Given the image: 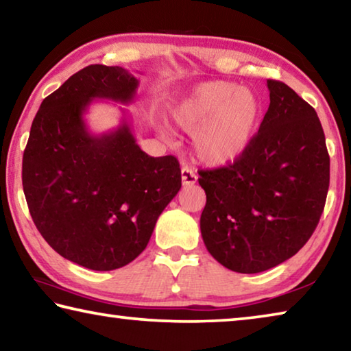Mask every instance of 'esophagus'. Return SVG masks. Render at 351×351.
Returning a JSON list of instances; mask_svg holds the SVG:
<instances>
[{
	"label": "esophagus",
	"mask_w": 351,
	"mask_h": 351,
	"mask_svg": "<svg viewBox=\"0 0 351 351\" xmlns=\"http://www.w3.org/2000/svg\"><path fill=\"white\" fill-rule=\"evenodd\" d=\"M181 181H182V186L184 187H190V186H195L198 181V176L195 175V171L189 167H182L181 169Z\"/></svg>",
	"instance_id": "34e87169"
}]
</instances>
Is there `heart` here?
Instances as JSON below:
<instances>
[{
  "instance_id": "b5f03b06",
  "label": "heart",
  "mask_w": 351,
  "mask_h": 351,
  "mask_svg": "<svg viewBox=\"0 0 351 351\" xmlns=\"http://www.w3.org/2000/svg\"><path fill=\"white\" fill-rule=\"evenodd\" d=\"M170 112L178 127L193 133L199 161L224 167L239 161L251 147L260 125L261 104L252 90L234 82L209 80L176 100Z\"/></svg>"
}]
</instances>
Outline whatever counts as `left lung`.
Wrapping results in <instances>:
<instances>
[{"instance_id":"left-lung-1","label":"left lung","mask_w":351,"mask_h":351,"mask_svg":"<svg viewBox=\"0 0 351 351\" xmlns=\"http://www.w3.org/2000/svg\"><path fill=\"white\" fill-rule=\"evenodd\" d=\"M269 108L251 147L228 167L201 170L207 251L226 268L255 274L310 240L324 212L330 156L317 112L283 82L268 80Z\"/></svg>"}]
</instances>
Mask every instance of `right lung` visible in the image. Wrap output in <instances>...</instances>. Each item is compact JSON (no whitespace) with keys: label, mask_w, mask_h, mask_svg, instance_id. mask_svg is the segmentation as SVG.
<instances>
[{"label":"right lung","mask_w":351,"mask_h":351,"mask_svg":"<svg viewBox=\"0 0 351 351\" xmlns=\"http://www.w3.org/2000/svg\"><path fill=\"white\" fill-rule=\"evenodd\" d=\"M138 85L121 66L80 69L41 102L23 154V190L40 234L62 257L93 271L138 257L181 189L176 158L142 152L127 117L108 133L88 130L93 100L128 105Z\"/></svg>","instance_id":"obj_1"}]
</instances>
